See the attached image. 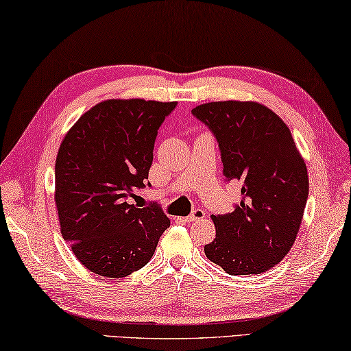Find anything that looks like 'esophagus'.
Listing matches in <instances>:
<instances>
[{"mask_svg":"<svg viewBox=\"0 0 351 351\" xmlns=\"http://www.w3.org/2000/svg\"><path fill=\"white\" fill-rule=\"evenodd\" d=\"M202 219H205V213L202 210H195L193 214H189V216L183 220L189 223V222H195V220H202Z\"/></svg>","mask_w":351,"mask_h":351,"instance_id":"34e87169","label":"esophagus"}]
</instances>
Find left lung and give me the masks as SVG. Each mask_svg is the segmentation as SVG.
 Here are the masks:
<instances>
[{
    "label": "left lung",
    "mask_w": 351,
    "mask_h": 351,
    "mask_svg": "<svg viewBox=\"0 0 351 351\" xmlns=\"http://www.w3.org/2000/svg\"><path fill=\"white\" fill-rule=\"evenodd\" d=\"M193 114L210 126L222 151L223 177L241 185V204L211 216L216 239L208 259L231 276L262 274L284 259L302 223L308 172L291 131L257 101H211Z\"/></svg>",
    "instance_id": "obj_1"
}]
</instances>
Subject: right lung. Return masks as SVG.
<instances>
[{
	"label": "right lung",
	"instance_id": "obj_1",
	"mask_svg": "<svg viewBox=\"0 0 351 351\" xmlns=\"http://www.w3.org/2000/svg\"><path fill=\"white\" fill-rule=\"evenodd\" d=\"M176 101L109 98L66 132L55 160L60 231L80 263L103 278H126L154 256L171 220L128 204L145 188L154 141Z\"/></svg>",
	"mask_w": 351,
	"mask_h": 351
}]
</instances>
